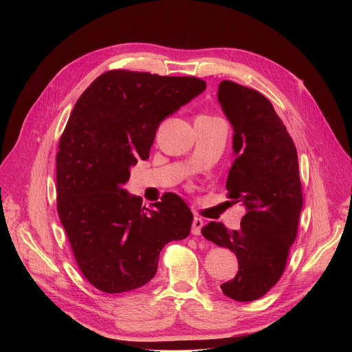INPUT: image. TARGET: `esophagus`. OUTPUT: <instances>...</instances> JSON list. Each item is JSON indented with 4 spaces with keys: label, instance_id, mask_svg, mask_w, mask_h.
<instances>
[{
    "label": "esophagus",
    "instance_id": "esophagus-1",
    "mask_svg": "<svg viewBox=\"0 0 352 352\" xmlns=\"http://www.w3.org/2000/svg\"><path fill=\"white\" fill-rule=\"evenodd\" d=\"M202 227H204V221H202V219L198 218V217H195V218L192 219V234H194V235H199Z\"/></svg>",
    "mask_w": 352,
    "mask_h": 352
}]
</instances>
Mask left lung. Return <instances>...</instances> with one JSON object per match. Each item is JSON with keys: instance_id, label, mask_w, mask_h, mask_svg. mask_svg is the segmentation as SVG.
Here are the masks:
<instances>
[{"instance_id": "obj_1", "label": "left lung", "mask_w": 352, "mask_h": 352, "mask_svg": "<svg viewBox=\"0 0 352 352\" xmlns=\"http://www.w3.org/2000/svg\"><path fill=\"white\" fill-rule=\"evenodd\" d=\"M218 102L234 129L228 197L247 212L238 230L211 221L201 232L236 255L238 272L221 289L228 298L247 302L278 283L297 236L304 202L298 155L261 92L226 80L218 87Z\"/></svg>"}]
</instances>
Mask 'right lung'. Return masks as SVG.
Returning <instances> with one entry per match:
<instances>
[{
    "label": "right lung",
    "instance_id": "add662e5",
    "mask_svg": "<svg viewBox=\"0 0 352 352\" xmlns=\"http://www.w3.org/2000/svg\"><path fill=\"white\" fill-rule=\"evenodd\" d=\"M207 88L195 77L107 71L74 105L57 153V210L76 261L96 288L120 294L150 283L160 252L187 238L192 212L165 194L154 208L124 186L150 158L162 120Z\"/></svg>",
    "mask_w": 352,
    "mask_h": 352
}]
</instances>
